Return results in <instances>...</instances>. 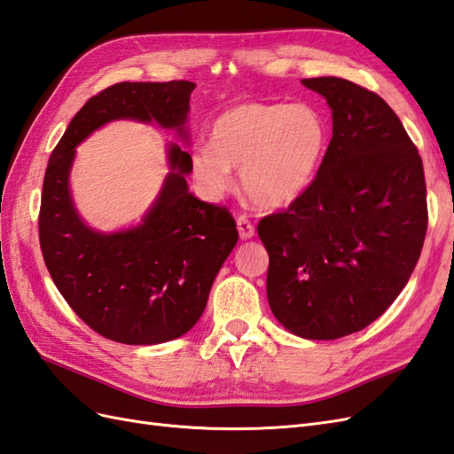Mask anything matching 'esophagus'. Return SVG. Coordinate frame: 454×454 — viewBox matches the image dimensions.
<instances>
[{"label":"esophagus","mask_w":454,"mask_h":454,"mask_svg":"<svg viewBox=\"0 0 454 454\" xmlns=\"http://www.w3.org/2000/svg\"><path fill=\"white\" fill-rule=\"evenodd\" d=\"M236 224H238V231H239V238L241 239H251L254 236V226L251 224V220L245 216V215L238 216Z\"/></svg>","instance_id":"esophagus-1"}]
</instances>
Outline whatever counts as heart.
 <instances>
[{
	"label": "heart",
	"mask_w": 454,
	"mask_h": 454,
	"mask_svg": "<svg viewBox=\"0 0 454 454\" xmlns=\"http://www.w3.org/2000/svg\"><path fill=\"white\" fill-rule=\"evenodd\" d=\"M327 146V120L308 102H241L213 121L209 146L192 150L190 173L205 198L218 200L239 169L243 192L278 209L312 186Z\"/></svg>",
	"instance_id": "obj_1"
}]
</instances>
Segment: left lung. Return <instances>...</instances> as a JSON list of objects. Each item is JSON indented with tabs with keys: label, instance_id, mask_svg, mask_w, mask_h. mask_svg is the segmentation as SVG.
I'll use <instances>...</instances> for the list:
<instances>
[{
	"label": "left lung",
	"instance_id": "obj_1",
	"mask_svg": "<svg viewBox=\"0 0 454 454\" xmlns=\"http://www.w3.org/2000/svg\"><path fill=\"white\" fill-rule=\"evenodd\" d=\"M302 85L327 100L333 138L285 213L258 224L271 314L308 340H334L380 317L407 285L428 209L422 160L386 102L342 77Z\"/></svg>",
	"mask_w": 454,
	"mask_h": 454
}]
</instances>
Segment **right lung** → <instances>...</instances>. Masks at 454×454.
Listing matches in <instances>:
<instances>
[{"mask_svg": "<svg viewBox=\"0 0 454 454\" xmlns=\"http://www.w3.org/2000/svg\"><path fill=\"white\" fill-rule=\"evenodd\" d=\"M192 82H123L74 115L45 171L40 245L57 289L87 325L121 344H161L186 334L207 306L213 281L238 243L231 215L190 193V153L167 145L163 184L140 223L90 228L70 188L75 148L118 120L158 123L188 146Z\"/></svg>", "mask_w": 454, "mask_h": 454, "instance_id": "1", "label": "right lung"}]
</instances>
